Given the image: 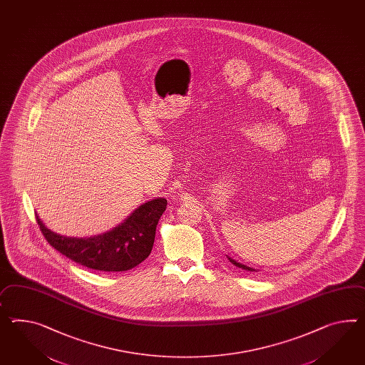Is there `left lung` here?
I'll list each match as a JSON object with an SVG mask.
<instances>
[{
  "label": "left lung",
  "mask_w": 365,
  "mask_h": 365,
  "mask_svg": "<svg viewBox=\"0 0 365 365\" xmlns=\"http://www.w3.org/2000/svg\"><path fill=\"white\" fill-rule=\"evenodd\" d=\"M227 259L233 263L234 266H237V267H240V269H242V270L246 271H257L255 269H252V267H249V266H246V264H242V263H240V262L234 261L233 258H230V257H227Z\"/></svg>",
  "instance_id": "1"
}]
</instances>
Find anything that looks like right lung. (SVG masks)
<instances>
[{
    "label": "right lung",
    "mask_w": 365,
    "mask_h": 365,
    "mask_svg": "<svg viewBox=\"0 0 365 365\" xmlns=\"http://www.w3.org/2000/svg\"><path fill=\"white\" fill-rule=\"evenodd\" d=\"M167 204L165 198H155L139 206L113 230L88 238L63 237L47 229L38 215L37 221L47 242L68 259L93 270L127 271L152 252L156 226Z\"/></svg>",
    "instance_id": "1"
}]
</instances>
